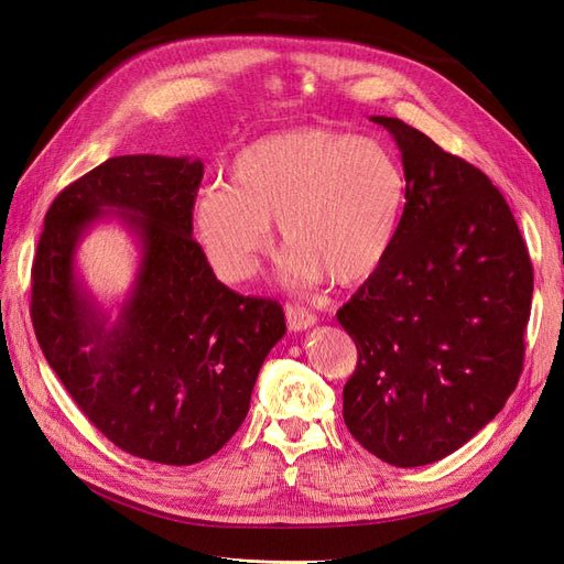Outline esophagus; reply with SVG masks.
Wrapping results in <instances>:
<instances>
[{"label":"esophagus","mask_w":564,"mask_h":564,"mask_svg":"<svg viewBox=\"0 0 564 564\" xmlns=\"http://www.w3.org/2000/svg\"><path fill=\"white\" fill-rule=\"evenodd\" d=\"M284 315H286V327L292 332H305L311 329L313 324H317V315L305 308H299V305H286Z\"/></svg>","instance_id":"obj_1"}]
</instances>
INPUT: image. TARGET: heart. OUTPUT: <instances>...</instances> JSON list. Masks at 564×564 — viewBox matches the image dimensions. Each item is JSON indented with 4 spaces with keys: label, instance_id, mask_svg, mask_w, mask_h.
<instances>
[{
    "label": "heart",
    "instance_id": "b5f03b06",
    "mask_svg": "<svg viewBox=\"0 0 564 564\" xmlns=\"http://www.w3.org/2000/svg\"><path fill=\"white\" fill-rule=\"evenodd\" d=\"M230 183L195 197V232L216 272L249 280L280 220L282 280L296 289L329 278L360 284L381 268L398 237L406 176L386 143L301 127L263 135L237 152Z\"/></svg>",
    "mask_w": 564,
    "mask_h": 564
}]
</instances>
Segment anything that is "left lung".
Listing matches in <instances>:
<instances>
[{
	"label": "left lung",
	"instance_id": "left-lung-1",
	"mask_svg": "<svg viewBox=\"0 0 564 564\" xmlns=\"http://www.w3.org/2000/svg\"><path fill=\"white\" fill-rule=\"evenodd\" d=\"M406 204L381 268L336 313L357 346L344 421L398 468L449 456L516 390L534 272L497 185L398 117Z\"/></svg>",
	"mask_w": 564,
	"mask_h": 564
}]
</instances>
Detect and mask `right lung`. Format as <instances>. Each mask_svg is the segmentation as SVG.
I'll list each match as a JSON object with an SVG mask.
<instances>
[{"mask_svg":"<svg viewBox=\"0 0 564 564\" xmlns=\"http://www.w3.org/2000/svg\"><path fill=\"white\" fill-rule=\"evenodd\" d=\"M204 164L122 155L51 204L32 263V324L48 367L119 449L193 466L240 429L272 346L286 334L278 301L218 282L193 240ZM119 219L140 249L128 296L112 310L83 282L76 249Z\"/></svg>","mask_w":564,"mask_h":564,"instance_id":"add662e5","label":"right lung"}]
</instances>
